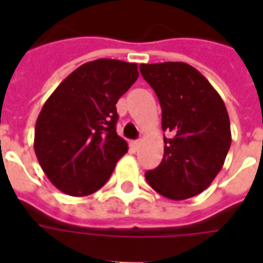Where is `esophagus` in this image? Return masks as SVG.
I'll return each instance as SVG.
<instances>
[{
	"mask_svg": "<svg viewBox=\"0 0 263 263\" xmlns=\"http://www.w3.org/2000/svg\"><path fill=\"white\" fill-rule=\"evenodd\" d=\"M139 145H141V142H139V141H132L131 142L132 152H137L138 149H139Z\"/></svg>",
	"mask_w": 263,
	"mask_h": 263,
	"instance_id": "34e87169",
	"label": "esophagus"
}]
</instances>
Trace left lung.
<instances>
[{"label":"left lung","instance_id":"obj_1","mask_svg":"<svg viewBox=\"0 0 263 263\" xmlns=\"http://www.w3.org/2000/svg\"><path fill=\"white\" fill-rule=\"evenodd\" d=\"M159 98L165 154L145 173L149 186L171 200H186L209 187L231 146L226 104L210 81L183 62L141 65Z\"/></svg>","mask_w":263,"mask_h":263}]
</instances>
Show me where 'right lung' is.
<instances>
[{"mask_svg":"<svg viewBox=\"0 0 263 263\" xmlns=\"http://www.w3.org/2000/svg\"><path fill=\"white\" fill-rule=\"evenodd\" d=\"M137 63L98 59L60 83L35 125L39 165L60 192L83 197L97 192L128 152L118 137L115 104L137 81Z\"/></svg>","mask_w":263,"mask_h":263,"instance_id":"right-lung-1","label":"right lung"}]
</instances>
